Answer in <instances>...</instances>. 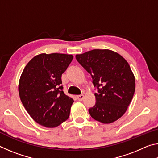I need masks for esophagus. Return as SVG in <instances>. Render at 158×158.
Listing matches in <instances>:
<instances>
[{"label": "esophagus", "instance_id": "esophagus-1", "mask_svg": "<svg viewBox=\"0 0 158 158\" xmlns=\"http://www.w3.org/2000/svg\"><path fill=\"white\" fill-rule=\"evenodd\" d=\"M84 95H83V94H81V95H77V100H78L79 101H82V100H83V99H84Z\"/></svg>", "mask_w": 158, "mask_h": 158}]
</instances>
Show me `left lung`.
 <instances>
[{
    "label": "left lung",
    "mask_w": 158,
    "mask_h": 158,
    "mask_svg": "<svg viewBox=\"0 0 158 158\" xmlns=\"http://www.w3.org/2000/svg\"><path fill=\"white\" fill-rule=\"evenodd\" d=\"M76 58L90 74L98 89L90 115L105 124L117 121L127 111L135 90V78L129 64L109 49H93L76 55Z\"/></svg>",
    "instance_id": "1"
}]
</instances>
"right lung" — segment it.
<instances>
[{"instance_id": "1", "label": "right lung", "mask_w": 158, "mask_h": 158, "mask_svg": "<svg viewBox=\"0 0 158 158\" xmlns=\"http://www.w3.org/2000/svg\"><path fill=\"white\" fill-rule=\"evenodd\" d=\"M73 59L69 54L41 53L23 69L19 82L21 101L42 126L56 127L69 118L74 100L64 93L61 76Z\"/></svg>"}]
</instances>
